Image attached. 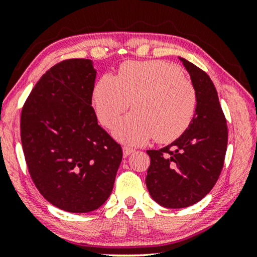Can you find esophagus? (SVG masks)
<instances>
[{
  "instance_id": "obj_1",
  "label": "esophagus",
  "mask_w": 257,
  "mask_h": 257,
  "mask_svg": "<svg viewBox=\"0 0 257 257\" xmlns=\"http://www.w3.org/2000/svg\"><path fill=\"white\" fill-rule=\"evenodd\" d=\"M133 152H135V150L131 149V147H128V146L122 147V154H124V157H127Z\"/></svg>"
}]
</instances>
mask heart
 <instances>
[{
  "label": "heart",
  "instance_id": "1",
  "mask_svg": "<svg viewBox=\"0 0 257 257\" xmlns=\"http://www.w3.org/2000/svg\"><path fill=\"white\" fill-rule=\"evenodd\" d=\"M132 101L133 113L122 118L113 136L122 143L140 145L153 137L167 144L178 139L195 114L198 96L180 69L163 61L125 62L114 77L105 75L93 89L98 119L114 125Z\"/></svg>",
  "mask_w": 257,
  "mask_h": 257
}]
</instances>
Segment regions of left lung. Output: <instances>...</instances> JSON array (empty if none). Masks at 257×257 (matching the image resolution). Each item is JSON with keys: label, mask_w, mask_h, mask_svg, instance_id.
Returning <instances> with one entry per match:
<instances>
[{"label": "left lung", "mask_w": 257, "mask_h": 257, "mask_svg": "<svg viewBox=\"0 0 257 257\" xmlns=\"http://www.w3.org/2000/svg\"><path fill=\"white\" fill-rule=\"evenodd\" d=\"M179 59L196 90L195 114L177 140L147 151V189L154 201L166 208H185L208 194L220 177L228 143L227 121L212 79L187 59Z\"/></svg>", "instance_id": "left-lung-1"}]
</instances>
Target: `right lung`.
Wrapping results in <instances>:
<instances>
[{
	"mask_svg": "<svg viewBox=\"0 0 257 257\" xmlns=\"http://www.w3.org/2000/svg\"><path fill=\"white\" fill-rule=\"evenodd\" d=\"M97 71L90 59L48 70L24 103L21 140L35 186L51 205L89 213L110 196L122 159L92 107Z\"/></svg>",
	"mask_w": 257,
	"mask_h": 257,
	"instance_id": "obj_1",
	"label": "right lung"
}]
</instances>
